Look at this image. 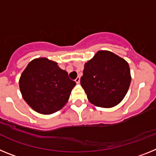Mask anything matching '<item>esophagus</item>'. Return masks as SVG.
<instances>
[{
	"label": "esophagus",
	"instance_id": "34e87169",
	"mask_svg": "<svg viewBox=\"0 0 156 156\" xmlns=\"http://www.w3.org/2000/svg\"><path fill=\"white\" fill-rule=\"evenodd\" d=\"M80 81V76L76 77V79L75 80V82L76 83H79Z\"/></svg>",
	"mask_w": 156,
	"mask_h": 156
}]
</instances>
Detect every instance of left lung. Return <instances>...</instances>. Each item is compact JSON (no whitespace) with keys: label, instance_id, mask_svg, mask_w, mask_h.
Listing matches in <instances>:
<instances>
[{"label":"left lung","instance_id":"8db88e82","mask_svg":"<svg viewBox=\"0 0 156 156\" xmlns=\"http://www.w3.org/2000/svg\"><path fill=\"white\" fill-rule=\"evenodd\" d=\"M131 82L127 62L109 51H98L84 64L80 83L91 104L112 108L124 98Z\"/></svg>","mask_w":156,"mask_h":156}]
</instances>
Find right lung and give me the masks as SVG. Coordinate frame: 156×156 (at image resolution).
Returning a JSON list of instances; mask_svg holds the SVG:
<instances>
[{"instance_id": "add662e5", "label": "right lung", "mask_w": 156, "mask_h": 156, "mask_svg": "<svg viewBox=\"0 0 156 156\" xmlns=\"http://www.w3.org/2000/svg\"><path fill=\"white\" fill-rule=\"evenodd\" d=\"M23 98L38 113H55L66 105L76 82L58 63L47 58L32 60L19 78Z\"/></svg>"}]
</instances>
